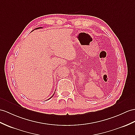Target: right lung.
<instances>
[{
  "instance_id": "obj_1",
  "label": "right lung",
  "mask_w": 135,
  "mask_h": 135,
  "mask_svg": "<svg viewBox=\"0 0 135 135\" xmlns=\"http://www.w3.org/2000/svg\"><path fill=\"white\" fill-rule=\"evenodd\" d=\"M42 28V27H38V28H35V30H37V29H39V28ZM54 94H53V95H52V96H51V97H50V98H51V97H53V96H54ZM48 100H49V99H48Z\"/></svg>"
}]
</instances>
